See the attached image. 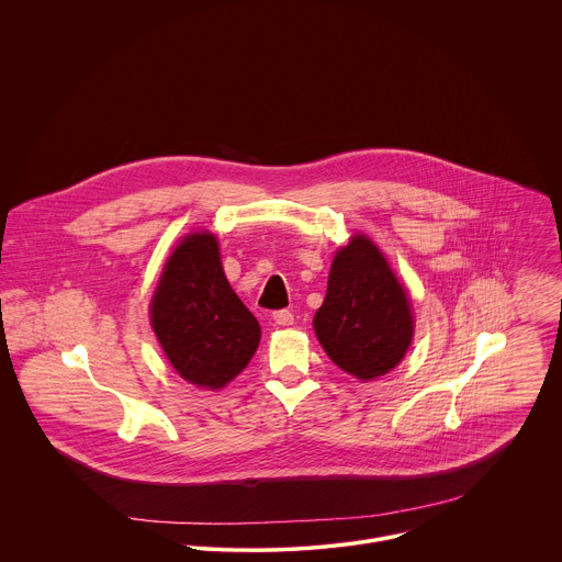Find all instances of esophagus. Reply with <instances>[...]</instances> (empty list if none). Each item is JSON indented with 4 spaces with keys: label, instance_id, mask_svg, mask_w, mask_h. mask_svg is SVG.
Here are the masks:
<instances>
[{
    "label": "esophagus",
    "instance_id": "34e87169",
    "mask_svg": "<svg viewBox=\"0 0 562 562\" xmlns=\"http://www.w3.org/2000/svg\"><path fill=\"white\" fill-rule=\"evenodd\" d=\"M272 321L277 326H292L294 324V316L290 310H279L272 314Z\"/></svg>",
    "mask_w": 562,
    "mask_h": 562
}]
</instances>
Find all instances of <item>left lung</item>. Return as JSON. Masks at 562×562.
I'll return each instance as SVG.
<instances>
[{"label":"left lung","instance_id":"left-lung-1","mask_svg":"<svg viewBox=\"0 0 562 562\" xmlns=\"http://www.w3.org/2000/svg\"><path fill=\"white\" fill-rule=\"evenodd\" d=\"M314 328L330 361L361 381L401 363L413 337L411 305L370 238L355 236L337 250Z\"/></svg>","mask_w":562,"mask_h":562}]
</instances>
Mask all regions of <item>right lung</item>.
I'll use <instances>...</instances> for the list:
<instances>
[{
    "label": "right lung",
    "mask_w": 562,
    "mask_h": 562,
    "mask_svg": "<svg viewBox=\"0 0 562 562\" xmlns=\"http://www.w3.org/2000/svg\"><path fill=\"white\" fill-rule=\"evenodd\" d=\"M151 326L170 366L196 387L221 390L248 366L259 322L232 290L210 232L186 236L164 263Z\"/></svg>",
    "instance_id": "obj_1"
}]
</instances>
